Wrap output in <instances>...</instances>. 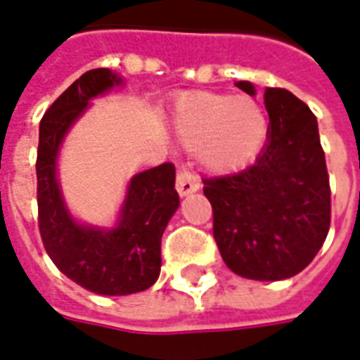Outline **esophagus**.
Returning a JSON list of instances; mask_svg holds the SVG:
<instances>
[{"instance_id":"34e87169","label":"esophagus","mask_w":360,"mask_h":360,"mask_svg":"<svg viewBox=\"0 0 360 360\" xmlns=\"http://www.w3.org/2000/svg\"><path fill=\"white\" fill-rule=\"evenodd\" d=\"M200 188V179L194 175L187 167H181L177 172V193L179 196H187L191 193H196Z\"/></svg>"}]
</instances>
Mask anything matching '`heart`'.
<instances>
[{"label": "heart", "instance_id": "obj_1", "mask_svg": "<svg viewBox=\"0 0 360 360\" xmlns=\"http://www.w3.org/2000/svg\"><path fill=\"white\" fill-rule=\"evenodd\" d=\"M177 135L188 148H200L210 169L231 173L252 164L262 153L269 120L255 98L198 93L177 106Z\"/></svg>", "mask_w": 360, "mask_h": 360}]
</instances>
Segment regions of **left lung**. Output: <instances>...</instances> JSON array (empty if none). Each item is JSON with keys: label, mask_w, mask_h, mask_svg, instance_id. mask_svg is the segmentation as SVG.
Returning a JSON list of instances; mask_svg holds the SVG:
<instances>
[{"label": "left lung", "mask_w": 360, "mask_h": 360, "mask_svg": "<svg viewBox=\"0 0 360 360\" xmlns=\"http://www.w3.org/2000/svg\"><path fill=\"white\" fill-rule=\"evenodd\" d=\"M236 87L248 95L250 82ZM267 145L246 169L206 177L214 238L227 267L282 281L313 262L330 229V181L315 114L288 89L267 87Z\"/></svg>", "instance_id": "8db88e82"}]
</instances>
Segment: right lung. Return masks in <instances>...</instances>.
Listing matches in <instances>:
<instances>
[{"label":"right lung","mask_w":360,"mask_h":360,"mask_svg":"<svg viewBox=\"0 0 360 360\" xmlns=\"http://www.w3.org/2000/svg\"><path fill=\"white\" fill-rule=\"evenodd\" d=\"M120 82L108 68L79 76L39 122L36 160L38 225L45 252L63 275L103 295L135 294L153 286L162 265V234L179 206L175 166L166 162L129 181L114 229L79 225L66 210L57 179L58 146L89 101Z\"/></svg>","instance_id":"add662e5"}]
</instances>
